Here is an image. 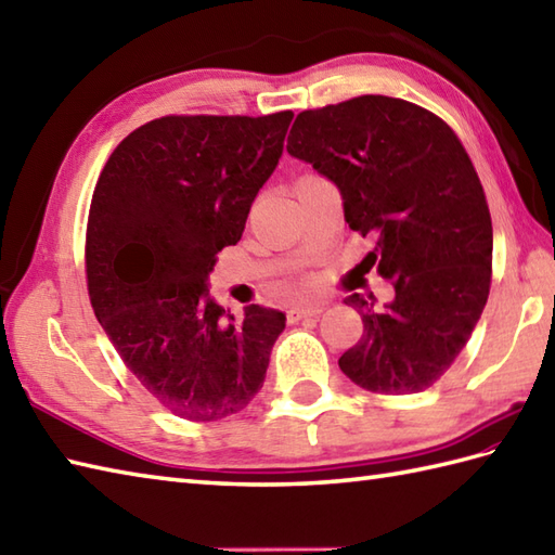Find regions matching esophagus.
Returning a JSON list of instances; mask_svg holds the SVG:
<instances>
[{
	"label": "esophagus",
	"mask_w": 555,
	"mask_h": 555,
	"mask_svg": "<svg viewBox=\"0 0 555 555\" xmlns=\"http://www.w3.org/2000/svg\"><path fill=\"white\" fill-rule=\"evenodd\" d=\"M324 310V305H298V308H291L288 310V322H300V320H308V317H320Z\"/></svg>",
	"instance_id": "esophagus-1"
}]
</instances>
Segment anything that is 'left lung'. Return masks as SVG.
Returning a JSON list of instances; mask_svg holds the SVG:
<instances>
[{
    "label": "left lung",
    "instance_id": "8db88e82",
    "mask_svg": "<svg viewBox=\"0 0 555 555\" xmlns=\"http://www.w3.org/2000/svg\"><path fill=\"white\" fill-rule=\"evenodd\" d=\"M293 157L334 181L346 221L374 235L362 267L391 281L393 300L352 293L358 346L338 358L372 393H420L473 336L491 288L493 231L485 188L455 131L417 104L360 95L298 114Z\"/></svg>",
    "mask_w": 555,
    "mask_h": 555
}]
</instances>
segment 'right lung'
Instances as JSON below:
<instances>
[{"label":"right lung","mask_w":555,"mask_h":555,"mask_svg":"<svg viewBox=\"0 0 555 555\" xmlns=\"http://www.w3.org/2000/svg\"><path fill=\"white\" fill-rule=\"evenodd\" d=\"M293 112L162 116L104 164L86 231L92 310L140 386L171 415L215 422L264 384L286 326L279 310L243 317L209 298L217 253L241 241L276 169Z\"/></svg>","instance_id":"obj_1"}]
</instances>
